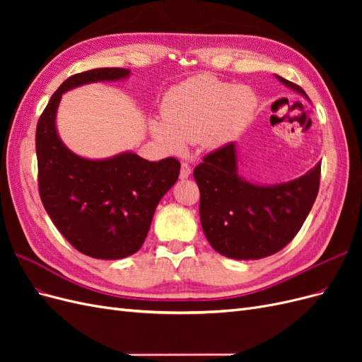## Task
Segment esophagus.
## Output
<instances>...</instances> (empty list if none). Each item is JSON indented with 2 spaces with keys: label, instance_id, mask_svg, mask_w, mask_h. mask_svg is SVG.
<instances>
[{
  "label": "esophagus",
  "instance_id": "34e87169",
  "mask_svg": "<svg viewBox=\"0 0 362 362\" xmlns=\"http://www.w3.org/2000/svg\"><path fill=\"white\" fill-rule=\"evenodd\" d=\"M190 173H192V169H190L189 164H187V163H182V164H181L180 178H181V180H187V178L190 177Z\"/></svg>",
  "mask_w": 362,
  "mask_h": 362
}]
</instances>
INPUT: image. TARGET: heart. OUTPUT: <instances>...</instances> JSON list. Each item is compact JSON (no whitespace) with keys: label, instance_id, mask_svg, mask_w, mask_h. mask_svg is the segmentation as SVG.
Returning <instances> with one entry per match:
<instances>
[{"label":"heart","instance_id":"obj_1","mask_svg":"<svg viewBox=\"0 0 362 362\" xmlns=\"http://www.w3.org/2000/svg\"><path fill=\"white\" fill-rule=\"evenodd\" d=\"M257 105L249 87L199 75L172 87L163 100V117H152L149 129L172 154H182L189 144L216 149L249 122Z\"/></svg>","mask_w":362,"mask_h":362}]
</instances>
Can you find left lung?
Wrapping results in <instances>:
<instances>
[{
	"label": "left lung",
	"instance_id": "1",
	"mask_svg": "<svg viewBox=\"0 0 362 362\" xmlns=\"http://www.w3.org/2000/svg\"><path fill=\"white\" fill-rule=\"evenodd\" d=\"M276 78L310 100L298 84ZM193 177L208 243L228 258L259 259L276 254L299 233L319 193L320 163L288 182L255 184L240 175L233 141L208 154Z\"/></svg>",
	"mask_w": 362,
	"mask_h": 362
}]
</instances>
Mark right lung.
<instances>
[{
  "instance_id": "obj_1",
  "label": "right lung",
  "mask_w": 362,
  "mask_h": 362,
  "mask_svg": "<svg viewBox=\"0 0 362 362\" xmlns=\"http://www.w3.org/2000/svg\"><path fill=\"white\" fill-rule=\"evenodd\" d=\"M129 74L124 68H98L69 76L51 96L36 128L42 204L62 235L81 254L98 259L136 254L181 168L173 157L148 161L131 151L90 160L74 154L62 141L56 127L62 95L84 84L125 80Z\"/></svg>"
}]
</instances>
